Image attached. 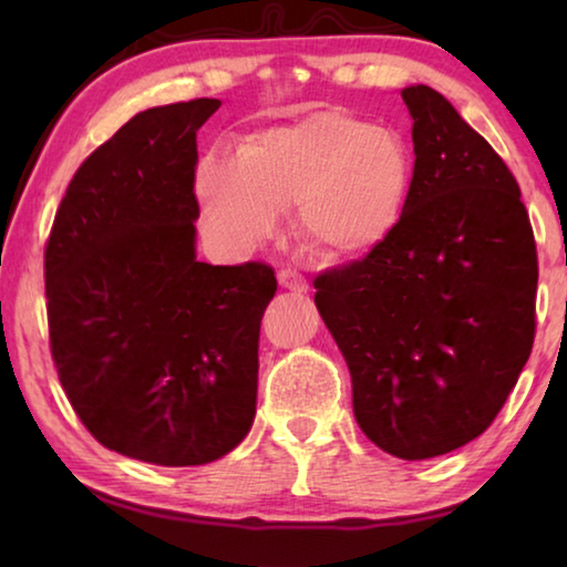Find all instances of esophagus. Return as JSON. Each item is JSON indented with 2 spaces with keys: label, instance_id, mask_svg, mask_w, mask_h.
Segmentation results:
<instances>
[{
  "label": "esophagus",
  "instance_id": "1",
  "mask_svg": "<svg viewBox=\"0 0 567 567\" xmlns=\"http://www.w3.org/2000/svg\"><path fill=\"white\" fill-rule=\"evenodd\" d=\"M277 280H280V285L285 287V290H292V292H307V280L295 270H280V275H277Z\"/></svg>",
  "mask_w": 567,
  "mask_h": 567
}]
</instances>
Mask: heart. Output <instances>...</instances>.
<instances>
[{
	"mask_svg": "<svg viewBox=\"0 0 567 567\" xmlns=\"http://www.w3.org/2000/svg\"><path fill=\"white\" fill-rule=\"evenodd\" d=\"M415 159L395 130L340 110L312 112L249 137L239 157L207 152L195 192L209 229L249 249L295 205L297 233L334 262L362 260L398 233Z\"/></svg>",
	"mask_w": 567,
	"mask_h": 567,
	"instance_id": "b5f03b06",
	"label": "heart"
}]
</instances>
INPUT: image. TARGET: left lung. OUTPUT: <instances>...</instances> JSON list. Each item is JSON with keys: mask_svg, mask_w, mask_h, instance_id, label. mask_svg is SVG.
<instances>
[{"mask_svg": "<svg viewBox=\"0 0 567 567\" xmlns=\"http://www.w3.org/2000/svg\"><path fill=\"white\" fill-rule=\"evenodd\" d=\"M415 179L398 233L315 280L364 435L427 460L483 435L533 350L537 255L520 187L427 84L400 92Z\"/></svg>", "mask_w": 567, "mask_h": 567, "instance_id": "left-lung-1", "label": "left lung"}]
</instances>
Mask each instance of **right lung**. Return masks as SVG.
<instances>
[{"label": "right lung", "mask_w": 567, "mask_h": 567, "mask_svg": "<svg viewBox=\"0 0 567 567\" xmlns=\"http://www.w3.org/2000/svg\"><path fill=\"white\" fill-rule=\"evenodd\" d=\"M219 100L152 107L82 162L44 249L62 388L104 447L165 467L243 443L270 265L197 260V130Z\"/></svg>", "instance_id": "add662e5"}]
</instances>
